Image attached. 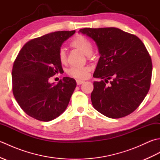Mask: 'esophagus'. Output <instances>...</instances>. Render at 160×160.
Instances as JSON below:
<instances>
[{
    "instance_id": "esophagus-1",
    "label": "esophagus",
    "mask_w": 160,
    "mask_h": 160,
    "mask_svg": "<svg viewBox=\"0 0 160 160\" xmlns=\"http://www.w3.org/2000/svg\"><path fill=\"white\" fill-rule=\"evenodd\" d=\"M76 82H77L78 85H80V84L84 83V81H83V80H76Z\"/></svg>"
}]
</instances>
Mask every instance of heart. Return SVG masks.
Instances as JSON below:
<instances>
[{"label":"heart","instance_id":"obj_1","mask_svg":"<svg viewBox=\"0 0 160 160\" xmlns=\"http://www.w3.org/2000/svg\"><path fill=\"white\" fill-rule=\"evenodd\" d=\"M70 46L72 48L76 49L82 52L86 56H90L93 52V45L90 40L82 35H77L71 40ZM58 59L61 63H65L67 61V53L64 48H60L58 51ZM90 68L89 67H72L67 71L69 76L80 80L85 79L88 77Z\"/></svg>","mask_w":160,"mask_h":160}]
</instances>
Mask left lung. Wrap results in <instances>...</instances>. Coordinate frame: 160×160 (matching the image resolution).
I'll use <instances>...</instances> for the list:
<instances>
[{
  "mask_svg": "<svg viewBox=\"0 0 160 160\" xmlns=\"http://www.w3.org/2000/svg\"><path fill=\"white\" fill-rule=\"evenodd\" d=\"M92 38L100 55L91 95L95 109L110 118H120L140 106L150 89L152 61L142 40L115 28L80 29ZM111 80L108 86L106 84Z\"/></svg>",
  "mask_w": 160,
  "mask_h": 160,
  "instance_id": "left-lung-1",
  "label": "left lung"
}]
</instances>
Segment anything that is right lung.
<instances>
[{
	"label": "right lung",
	"mask_w": 160,
	"mask_h": 160,
	"mask_svg": "<svg viewBox=\"0 0 160 160\" xmlns=\"http://www.w3.org/2000/svg\"><path fill=\"white\" fill-rule=\"evenodd\" d=\"M73 31L55 32L29 40L13 62L12 77L13 96L25 113L36 120L49 122L65 111L76 82L64 77L58 84L49 78L62 70L58 51Z\"/></svg>",
	"instance_id": "obj_1"
}]
</instances>
